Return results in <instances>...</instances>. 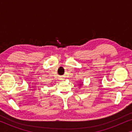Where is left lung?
<instances>
[{
    "label": "left lung",
    "instance_id": "1",
    "mask_svg": "<svg viewBox=\"0 0 132 132\" xmlns=\"http://www.w3.org/2000/svg\"><path fill=\"white\" fill-rule=\"evenodd\" d=\"M83 85V84H80V86H81V85Z\"/></svg>",
    "mask_w": 132,
    "mask_h": 132
}]
</instances>
